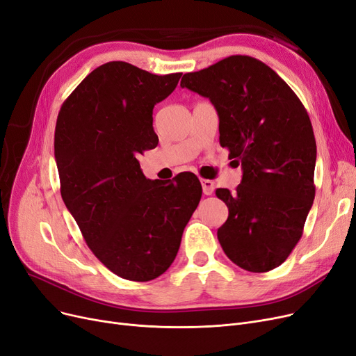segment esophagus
Instances as JSON below:
<instances>
[{
    "instance_id": "34e87169",
    "label": "esophagus",
    "mask_w": 356,
    "mask_h": 356,
    "mask_svg": "<svg viewBox=\"0 0 356 356\" xmlns=\"http://www.w3.org/2000/svg\"><path fill=\"white\" fill-rule=\"evenodd\" d=\"M201 185H202L204 195H213V192H214V181L213 180L202 179L201 180Z\"/></svg>"
}]
</instances>
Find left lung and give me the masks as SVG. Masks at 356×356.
Instances as JSON below:
<instances>
[{
  "label": "left lung",
  "instance_id": "obj_1",
  "mask_svg": "<svg viewBox=\"0 0 356 356\" xmlns=\"http://www.w3.org/2000/svg\"><path fill=\"white\" fill-rule=\"evenodd\" d=\"M180 86L213 102L220 145L243 170L234 192L216 191L229 208L217 230L222 251L246 271L279 267L302 238L315 196L317 143L304 104L271 67L249 56L186 73Z\"/></svg>",
  "mask_w": 356,
  "mask_h": 356
}]
</instances>
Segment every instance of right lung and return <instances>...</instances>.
<instances>
[{
	"instance_id": "obj_1",
	"label": "right lung",
	"mask_w": 356,
	"mask_h": 356,
	"mask_svg": "<svg viewBox=\"0 0 356 356\" xmlns=\"http://www.w3.org/2000/svg\"><path fill=\"white\" fill-rule=\"evenodd\" d=\"M180 76L105 63L79 83L57 117L61 198L90 251L126 280L149 282L167 271L201 201L193 173L149 180L138 161L158 143L154 105L176 89Z\"/></svg>"
}]
</instances>
